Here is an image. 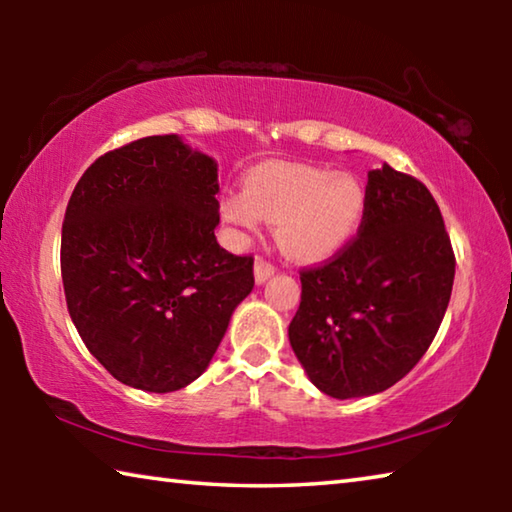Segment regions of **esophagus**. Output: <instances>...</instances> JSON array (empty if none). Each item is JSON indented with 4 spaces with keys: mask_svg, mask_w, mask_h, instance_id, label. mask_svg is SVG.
<instances>
[{
    "mask_svg": "<svg viewBox=\"0 0 512 512\" xmlns=\"http://www.w3.org/2000/svg\"><path fill=\"white\" fill-rule=\"evenodd\" d=\"M273 273H275L273 264H268L266 259H255V282L257 284H264Z\"/></svg>",
    "mask_w": 512,
    "mask_h": 512,
    "instance_id": "esophagus-1",
    "label": "esophagus"
}]
</instances>
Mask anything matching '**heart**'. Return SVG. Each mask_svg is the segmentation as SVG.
<instances>
[{
    "label": "heart",
    "mask_w": 512,
    "mask_h": 512,
    "mask_svg": "<svg viewBox=\"0 0 512 512\" xmlns=\"http://www.w3.org/2000/svg\"><path fill=\"white\" fill-rule=\"evenodd\" d=\"M366 214V187L348 171L275 162L255 169L244 192L221 203V216L241 232L275 223V239L298 262H323L350 244Z\"/></svg>",
    "instance_id": "heart-1"
}]
</instances>
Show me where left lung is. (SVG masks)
Wrapping results in <instances>:
<instances>
[{"label": "left lung", "instance_id": "left-lung-1", "mask_svg": "<svg viewBox=\"0 0 512 512\" xmlns=\"http://www.w3.org/2000/svg\"><path fill=\"white\" fill-rule=\"evenodd\" d=\"M454 268L429 189L388 164L368 171L359 235L325 266L300 273L289 341L311 384L336 400L397 384L443 323Z\"/></svg>", "mask_w": 512, "mask_h": 512}]
</instances>
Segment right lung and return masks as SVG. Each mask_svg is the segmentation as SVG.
I'll list each match as a JSON object with an SVG mask.
<instances>
[{
	"label": "right lung",
	"mask_w": 512,
	"mask_h": 512,
	"mask_svg": "<svg viewBox=\"0 0 512 512\" xmlns=\"http://www.w3.org/2000/svg\"><path fill=\"white\" fill-rule=\"evenodd\" d=\"M216 194V162L178 135L101 155L76 183L60 239L67 309L121 384L149 393L192 384L253 291V257L214 237Z\"/></svg>",
	"instance_id": "1"
}]
</instances>
